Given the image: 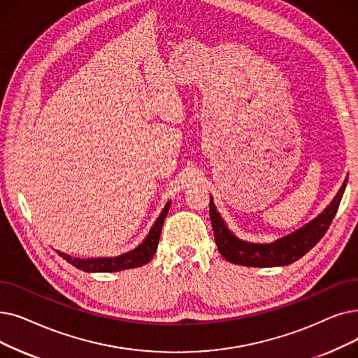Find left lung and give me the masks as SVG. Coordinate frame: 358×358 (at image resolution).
I'll list each match as a JSON object with an SVG mask.
<instances>
[{
  "mask_svg": "<svg viewBox=\"0 0 358 358\" xmlns=\"http://www.w3.org/2000/svg\"><path fill=\"white\" fill-rule=\"evenodd\" d=\"M347 178L341 185L339 192L331 201V205L326 208L320 215H317L313 221L306 224L303 228L291 232V234L278 238L273 243L260 244V243H248L240 240L228 229L224 222L222 216L216 210L215 203L210 196L209 201V215L213 227L215 243L217 250L222 257L231 263L241 266H253V268H272V266H287L292 262L303 257L308 250L320 241L328 231L334 216L339 208L341 199L347 187Z\"/></svg>",
  "mask_w": 358,
  "mask_h": 358,
  "instance_id": "left-lung-1",
  "label": "left lung"
}]
</instances>
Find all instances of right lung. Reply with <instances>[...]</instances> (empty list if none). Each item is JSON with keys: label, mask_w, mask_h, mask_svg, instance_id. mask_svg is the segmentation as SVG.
<instances>
[{"label": "right lung", "mask_w": 358, "mask_h": 358, "mask_svg": "<svg viewBox=\"0 0 358 358\" xmlns=\"http://www.w3.org/2000/svg\"><path fill=\"white\" fill-rule=\"evenodd\" d=\"M169 206H171V201H168L165 208L162 209L158 220L155 221L153 227L150 228L148 237L142 241V244H138L134 250H130L127 253L115 256V257H98V259H77L66 253H61L58 250L57 253L64 260H67L70 265H73L77 269H82L83 272H118V271H126V269H133V268L146 265L148 262L152 260L155 252H157L158 248L162 225L165 221V216L168 215Z\"/></svg>", "instance_id": "right-lung-1"}]
</instances>
